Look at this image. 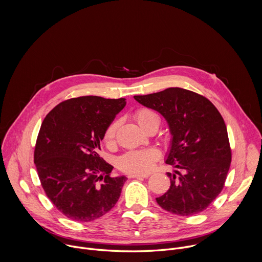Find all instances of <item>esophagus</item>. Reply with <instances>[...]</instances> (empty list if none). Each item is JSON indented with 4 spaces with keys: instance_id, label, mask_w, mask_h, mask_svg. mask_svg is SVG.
<instances>
[{
    "instance_id": "34e87169",
    "label": "esophagus",
    "mask_w": 262,
    "mask_h": 262,
    "mask_svg": "<svg viewBox=\"0 0 262 262\" xmlns=\"http://www.w3.org/2000/svg\"><path fill=\"white\" fill-rule=\"evenodd\" d=\"M149 175H137V174H132L128 175V178H137V179H142V178H147Z\"/></svg>"
}]
</instances>
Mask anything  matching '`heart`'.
<instances>
[{
	"mask_svg": "<svg viewBox=\"0 0 262 262\" xmlns=\"http://www.w3.org/2000/svg\"><path fill=\"white\" fill-rule=\"evenodd\" d=\"M134 118L139 123L142 128H146L151 123H159L160 118L157 113L150 108L140 107L135 111ZM118 122L112 121L104 130L103 141L106 144H112L115 140L117 133ZM160 159V152L156 148H146V149H134V150H128L119 157L117 161V167L120 171L126 174H137L143 175L150 172L156 163Z\"/></svg>",
	"mask_w": 262,
	"mask_h": 262,
	"instance_id": "heart-1",
	"label": "heart"
}]
</instances>
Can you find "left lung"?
<instances>
[{
    "instance_id": "8db88e82",
    "label": "left lung",
    "mask_w": 262,
    "mask_h": 262,
    "mask_svg": "<svg viewBox=\"0 0 262 262\" xmlns=\"http://www.w3.org/2000/svg\"><path fill=\"white\" fill-rule=\"evenodd\" d=\"M134 97L161 113L173 136L166 163L177 171L168 173L170 188L157 198L158 204L182 216L203 211L222 192L231 163L220 112L205 96L178 87Z\"/></svg>"
}]
</instances>
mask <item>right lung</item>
Wrapping results in <instances>:
<instances>
[{"instance_id":"right-lung-1","label":"right lung","mask_w":262,"mask_h":262,"mask_svg":"<svg viewBox=\"0 0 262 262\" xmlns=\"http://www.w3.org/2000/svg\"><path fill=\"white\" fill-rule=\"evenodd\" d=\"M125 98L80 96L57 104L42 121L34 150L42 188L59 211L78 222L94 221L118 201L125 176L100 156L107 125Z\"/></svg>"}]
</instances>
